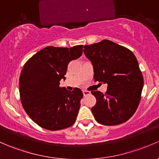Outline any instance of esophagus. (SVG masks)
I'll use <instances>...</instances> for the list:
<instances>
[{
	"label": "esophagus",
	"mask_w": 159,
	"mask_h": 159,
	"mask_svg": "<svg viewBox=\"0 0 159 159\" xmlns=\"http://www.w3.org/2000/svg\"><path fill=\"white\" fill-rule=\"evenodd\" d=\"M83 94H84V97H86V96H87V95L90 94V92H89V91H83Z\"/></svg>",
	"instance_id": "1"
}]
</instances>
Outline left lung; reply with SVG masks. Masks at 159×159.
Returning a JSON list of instances; mask_svg holds the SVG:
<instances>
[{"instance_id":"8db88e82","label":"left lung","mask_w":159,"mask_h":159,"mask_svg":"<svg viewBox=\"0 0 159 159\" xmlns=\"http://www.w3.org/2000/svg\"><path fill=\"white\" fill-rule=\"evenodd\" d=\"M84 52L92 62L94 81L107 84L105 93L91 91L97 100L91 108L95 120L107 126L125 123L137 110L143 88L136 56L127 48L107 39L84 46Z\"/></svg>"}]
</instances>
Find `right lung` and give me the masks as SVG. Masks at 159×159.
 Listing matches in <instances>:
<instances>
[{
    "label": "right lung",
    "mask_w": 159,
    "mask_h": 159,
    "mask_svg": "<svg viewBox=\"0 0 159 159\" xmlns=\"http://www.w3.org/2000/svg\"><path fill=\"white\" fill-rule=\"evenodd\" d=\"M83 45L70 48L48 46L26 61L20 76V98L26 113L40 127L56 131L72 126L83 93L59 86L68 65L82 55Z\"/></svg>",
    "instance_id": "add662e5"
}]
</instances>
